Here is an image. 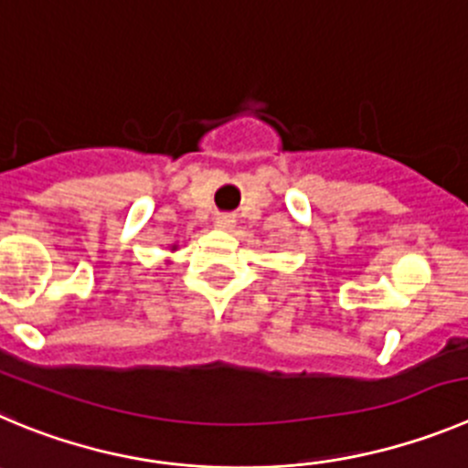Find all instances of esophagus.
<instances>
[{"label": "esophagus", "mask_w": 468, "mask_h": 468, "mask_svg": "<svg viewBox=\"0 0 468 468\" xmlns=\"http://www.w3.org/2000/svg\"><path fill=\"white\" fill-rule=\"evenodd\" d=\"M214 224H217V229H221V230H230L235 226V217L233 214H217Z\"/></svg>", "instance_id": "34e87169"}]
</instances>
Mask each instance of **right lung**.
I'll use <instances>...</instances> for the list:
<instances>
[{
  "instance_id": "right-lung-1",
  "label": "right lung",
  "mask_w": 468,
  "mask_h": 468,
  "mask_svg": "<svg viewBox=\"0 0 468 468\" xmlns=\"http://www.w3.org/2000/svg\"><path fill=\"white\" fill-rule=\"evenodd\" d=\"M173 249H175V247H173Z\"/></svg>"
}]
</instances>
